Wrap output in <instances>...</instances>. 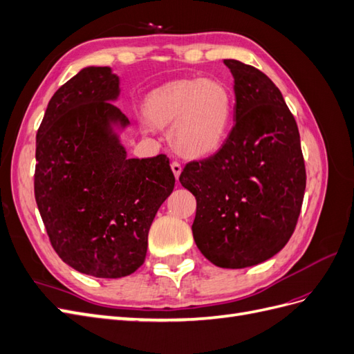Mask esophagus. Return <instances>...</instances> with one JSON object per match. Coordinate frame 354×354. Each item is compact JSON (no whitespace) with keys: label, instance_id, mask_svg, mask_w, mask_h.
Segmentation results:
<instances>
[{"label":"esophagus","instance_id":"obj_1","mask_svg":"<svg viewBox=\"0 0 354 354\" xmlns=\"http://www.w3.org/2000/svg\"><path fill=\"white\" fill-rule=\"evenodd\" d=\"M171 169H173V173H174V176H176V178L178 180V177H180V174H181V165L178 164V162H174L171 164Z\"/></svg>","mask_w":354,"mask_h":354}]
</instances>
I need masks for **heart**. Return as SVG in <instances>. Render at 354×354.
<instances>
[{"instance_id": "heart-1", "label": "heart", "mask_w": 354, "mask_h": 354, "mask_svg": "<svg viewBox=\"0 0 354 354\" xmlns=\"http://www.w3.org/2000/svg\"><path fill=\"white\" fill-rule=\"evenodd\" d=\"M234 100L218 80L174 81L153 90L145 100V115L159 127L169 125V143L190 159L217 152L233 121Z\"/></svg>"}]
</instances>
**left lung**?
<instances>
[{
    "label": "left lung",
    "mask_w": 354,
    "mask_h": 354,
    "mask_svg": "<svg viewBox=\"0 0 354 354\" xmlns=\"http://www.w3.org/2000/svg\"><path fill=\"white\" fill-rule=\"evenodd\" d=\"M234 80V125L220 151L189 162L180 183L196 198L199 251L223 269L260 264L294 233L306 190L298 127L261 71L224 60Z\"/></svg>",
    "instance_id": "8db88e82"
}]
</instances>
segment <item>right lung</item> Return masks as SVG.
<instances>
[{"instance_id":"obj_1","label":"right lung","mask_w":354,"mask_h":354,"mask_svg":"<svg viewBox=\"0 0 354 354\" xmlns=\"http://www.w3.org/2000/svg\"><path fill=\"white\" fill-rule=\"evenodd\" d=\"M120 77L87 66L55 93L37 133L35 201L53 248L80 273L118 279L145 263L176 178L165 155L127 158Z\"/></svg>"}]
</instances>
